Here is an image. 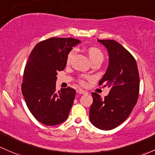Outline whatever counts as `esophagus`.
I'll list each match as a JSON object with an SVG mask.
<instances>
[{
    "instance_id": "obj_1",
    "label": "esophagus",
    "mask_w": 155,
    "mask_h": 155,
    "mask_svg": "<svg viewBox=\"0 0 155 155\" xmlns=\"http://www.w3.org/2000/svg\"><path fill=\"white\" fill-rule=\"evenodd\" d=\"M76 92H77L78 94H87V91L82 90V89H80V88L77 89V90H76Z\"/></svg>"
}]
</instances>
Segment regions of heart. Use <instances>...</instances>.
<instances>
[{
    "instance_id": "1",
    "label": "heart",
    "mask_w": 155,
    "mask_h": 155,
    "mask_svg": "<svg viewBox=\"0 0 155 155\" xmlns=\"http://www.w3.org/2000/svg\"><path fill=\"white\" fill-rule=\"evenodd\" d=\"M75 53H76V50L75 49H73V50H71L69 52L68 57H67V62H71ZM87 54H88L89 57H90L91 61L96 59V58H103V55H102V52L99 49L96 48H90L87 49Z\"/></svg>"
}]
</instances>
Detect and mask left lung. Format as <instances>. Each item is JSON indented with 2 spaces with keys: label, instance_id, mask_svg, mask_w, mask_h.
<instances>
[{
  "label": "left lung",
  "instance_id": "1",
  "mask_svg": "<svg viewBox=\"0 0 155 155\" xmlns=\"http://www.w3.org/2000/svg\"><path fill=\"white\" fill-rule=\"evenodd\" d=\"M107 49L108 67L99 84L110 87L108 95L101 98L92 93L89 118L101 130H111L128 118L137 102L140 76L132 55L114 40H98Z\"/></svg>",
  "mask_w": 155,
  "mask_h": 155
}]
</instances>
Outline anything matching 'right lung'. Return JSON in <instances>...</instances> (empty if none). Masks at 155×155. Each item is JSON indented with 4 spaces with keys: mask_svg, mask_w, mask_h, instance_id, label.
Here are the masks:
<instances>
[{
    "mask_svg": "<svg viewBox=\"0 0 155 155\" xmlns=\"http://www.w3.org/2000/svg\"><path fill=\"white\" fill-rule=\"evenodd\" d=\"M80 42L71 38H51L39 42L30 53L21 91L30 111L42 124L53 126L68 119L76 91L68 87L56 91L57 74L66 67L69 52Z\"/></svg>",
    "mask_w": 155,
    "mask_h": 155,
    "instance_id": "add662e5",
    "label": "right lung"
}]
</instances>
